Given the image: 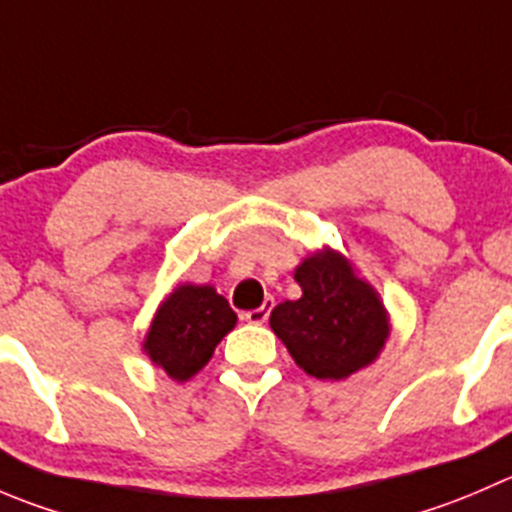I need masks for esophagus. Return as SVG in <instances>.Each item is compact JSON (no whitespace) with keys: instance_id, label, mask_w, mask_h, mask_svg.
Wrapping results in <instances>:
<instances>
[{"instance_id":"esophagus-1","label":"esophagus","mask_w":512,"mask_h":512,"mask_svg":"<svg viewBox=\"0 0 512 512\" xmlns=\"http://www.w3.org/2000/svg\"><path fill=\"white\" fill-rule=\"evenodd\" d=\"M272 305H275V300H272V297H267V300L262 302L257 310H247L245 315H242V320L250 322V325H262V322H267V317H270Z\"/></svg>"}]
</instances>
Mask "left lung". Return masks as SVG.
<instances>
[{"label":"left lung","instance_id":"1","mask_svg":"<svg viewBox=\"0 0 512 512\" xmlns=\"http://www.w3.org/2000/svg\"><path fill=\"white\" fill-rule=\"evenodd\" d=\"M295 280L302 297L280 302L270 327L297 365L320 380H342L370 365L390 332L377 292L332 250L307 257Z\"/></svg>","mask_w":512,"mask_h":512}]
</instances>
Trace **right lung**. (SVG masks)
<instances>
[{"label": "right lung", "mask_w": 512, "mask_h": 512, "mask_svg": "<svg viewBox=\"0 0 512 512\" xmlns=\"http://www.w3.org/2000/svg\"><path fill=\"white\" fill-rule=\"evenodd\" d=\"M235 322V310L215 287L180 285L157 310L145 350L167 375L187 380L207 365Z\"/></svg>", "instance_id": "right-lung-1"}]
</instances>
